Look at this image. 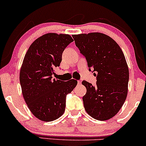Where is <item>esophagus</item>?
Listing matches in <instances>:
<instances>
[{
    "label": "esophagus",
    "mask_w": 146,
    "mask_h": 146,
    "mask_svg": "<svg viewBox=\"0 0 146 146\" xmlns=\"http://www.w3.org/2000/svg\"><path fill=\"white\" fill-rule=\"evenodd\" d=\"M81 83H82L81 80H78V84H81Z\"/></svg>",
    "instance_id": "34e87169"
}]
</instances>
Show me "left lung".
I'll list each match as a JSON object with an SVG mask.
<instances>
[{"mask_svg":"<svg viewBox=\"0 0 146 146\" xmlns=\"http://www.w3.org/2000/svg\"><path fill=\"white\" fill-rule=\"evenodd\" d=\"M76 46L86 58L89 71L97 73L96 85L86 81L83 103L87 113L105 121L121 109L128 94L129 70L121 48L102 33L73 35Z\"/></svg>","mask_w":146,"mask_h":146,"instance_id":"obj_1","label":"left lung"}]
</instances>
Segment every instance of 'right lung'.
<instances>
[{
    "instance_id": "1",
    "label": "right lung",
    "mask_w": 146,
    "mask_h": 146,
    "mask_svg": "<svg viewBox=\"0 0 146 146\" xmlns=\"http://www.w3.org/2000/svg\"><path fill=\"white\" fill-rule=\"evenodd\" d=\"M73 41L69 35L46 33L33 42L25 54L20 73L22 93L31 113L42 121H53L63 115L66 95L78 84L73 79H52L64 50Z\"/></svg>"
}]
</instances>
